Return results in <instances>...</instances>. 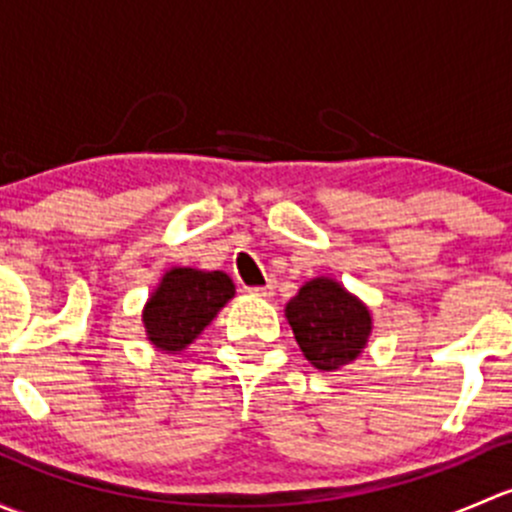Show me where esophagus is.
<instances>
[{
    "label": "esophagus",
    "mask_w": 512,
    "mask_h": 512,
    "mask_svg": "<svg viewBox=\"0 0 512 512\" xmlns=\"http://www.w3.org/2000/svg\"><path fill=\"white\" fill-rule=\"evenodd\" d=\"M247 292L252 294V297H272V294H275V282H267V285H262V287H250L247 289Z\"/></svg>",
    "instance_id": "obj_1"
}]
</instances>
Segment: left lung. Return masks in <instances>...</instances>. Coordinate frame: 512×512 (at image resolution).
<instances>
[{"mask_svg": "<svg viewBox=\"0 0 512 512\" xmlns=\"http://www.w3.org/2000/svg\"><path fill=\"white\" fill-rule=\"evenodd\" d=\"M285 314L299 349L319 371L352 364L369 342V307L329 277L302 285L287 302Z\"/></svg>", "mask_w": 512, "mask_h": 512, "instance_id": "8db88e82", "label": "left lung"}]
</instances>
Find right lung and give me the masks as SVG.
Instances as JSON below:
<instances>
[{"label": "right lung", "mask_w": 512, "mask_h": 512, "mask_svg": "<svg viewBox=\"0 0 512 512\" xmlns=\"http://www.w3.org/2000/svg\"><path fill=\"white\" fill-rule=\"evenodd\" d=\"M232 294L235 285L225 272L173 267L143 307L148 342L160 352H180L213 322Z\"/></svg>", "instance_id": "add662e5"}]
</instances>
